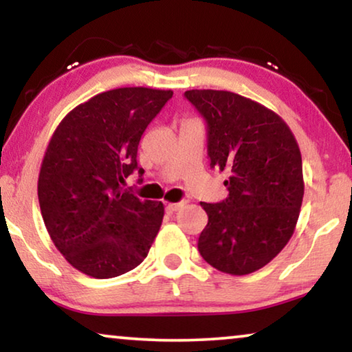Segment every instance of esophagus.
<instances>
[{
    "instance_id": "34e87169",
    "label": "esophagus",
    "mask_w": 352,
    "mask_h": 352,
    "mask_svg": "<svg viewBox=\"0 0 352 352\" xmlns=\"http://www.w3.org/2000/svg\"><path fill=\"white\" fill-rule=\"evenodd\" d=\"M184 205H186V201H179V204H168L166 205V210L170 211V213H175V211L181 210Z\"/></svg>"
}]
</instances>
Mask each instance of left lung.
I'll return each instance as SVG.
<instances>
[{
  "instance_id": "obj_1",
  "label": "left lung",
  "mask_w": 352,
  "mask_h": 352,
  "mask_svg": "<svg viewBox=\"0 0 352 352\" xmlns=\"http://www.w3.org/2000/svg\"><path fill=\"white\" fill-rule=\"evenodd\" d=\"M186 99L208 131L210 166L229 176V197L201 206L208 224L199 252L210 266L247 276L271 263L295 232L305 195L301 152L288 124L259 102L216 89Z\"/></svg>"
}]
</instances>
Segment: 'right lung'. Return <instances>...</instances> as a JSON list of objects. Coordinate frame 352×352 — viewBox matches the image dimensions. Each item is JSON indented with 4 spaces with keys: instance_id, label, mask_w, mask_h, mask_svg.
<instances>
[{
    "instance_id": "obj_1",
    "label": "right lung",
    "mask_w": 352,
    "mask_h": 352,
    "mask_svg": "<svg viewBox=\"0 0 352 352\" xmlns=\"http://www.w3.org/2000/svg\"><path fill=\"white\" fill-rule=\"evenodd\" d=\"M171 89L118 88L100 93L64 117L43 157L38 200L47 234L76 271L112 278L147 256L163 214L162 201L124 190L138 168L147 124Z\"/></svg>"
}]
</instances>
